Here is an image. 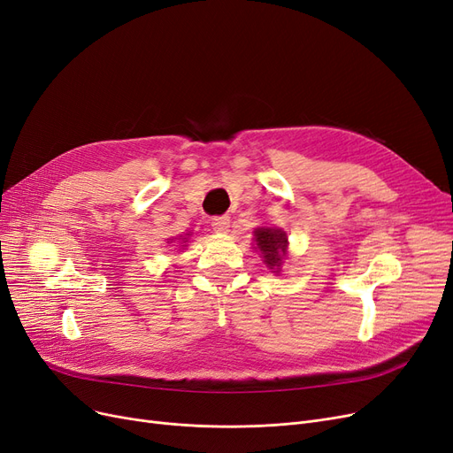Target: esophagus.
I'll use <instances>...</instances> for the list:
<instances>
[{
  "mask_svg": "<svg viewBox=\"0 0 453 453\" xmlns=\"http://www.w3.org/2000/svg\"><path fill=\"white\" fill-rule=\"evenodd\" d=\"M212 229L216 233H226L229 229V216H216V219H212Z\"/></svg>",
  "mask_w": 453,
  "mask_h": 453,
  "instance_id": "obj_1",
  "label": "esophagus"
}]
</instances>
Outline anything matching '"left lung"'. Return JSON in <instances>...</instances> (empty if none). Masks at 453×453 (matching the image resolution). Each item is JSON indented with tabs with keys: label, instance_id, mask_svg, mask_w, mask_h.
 Wrapping results in <instances>:
<instances>
[{
	"label": "left lung",
	"instance_id": "left-lung-1",
	"mask_svg": "<svg viewBox=\"0 0 453 453\" xmlns=\"http://www.w3.org/2000/svg\"><path fill=\"white\" fill-rule=\"evenodd\" d=\"M255 237V250L259 248L263 253L265 265L278 273L283 263V257L287 255V233L278 227H257L253 231Z\"/></svg>",
	"mask_w": 453,
	"mask_h": 453
}]
</instances>
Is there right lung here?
<instances>
[{
  "mask_svg": "<svg viewBox=\"0 0 453 453\" xmlns=\"http://www.w3.org/2000/svg\"><path fill=\"white\" fill-rule=\"evenodd\" d=\"M185 239H187V237H185ZM172 241H173V239H172ZM178 242H180V246H187V244H183V242H187V241H180V239H178Z\"/></svg>",
  "mask_w": 453,
  "mask_h": 453,
  "instance_id": "right-lung-1",
  "label": "right lung"
}]
</instances>
